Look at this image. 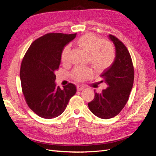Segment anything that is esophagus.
I'll use <instances>...</instances> for the list:
<instances>
[{
	"instance_id": "obj_1",
	"label": "esophagus",
	"mask_w": 156,
	"mask_h": 156,
	"mask_svg": "<svg viewBox=\"0 0 156 156\" xmlns=\"http://www.w3.org/2000/svg\"><path fill=\"white\" fill-rule=\"evenodd\" d=\"M77 90H78V91H81V90H83L84 89V87H82V86L78 85V86L77 87Z\"/></svg>"
}]
</instances>
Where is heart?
<instances>
[{
  "instance_id": "obj_1",
  "label": "heart",
  "mask_w": 156,
  "mask_h": 156,
  "mask_svg": "<svg viewBox=\"0 0 156 156\" xmlns=\"http://www.w3.org/2000/svg\"><path fill=\"white\" fill-rule=\"evenodd\" d=\"M79 48L89 55V62L96 72H101L109 68L115 59L116 51L110 41H104L101 37L92 33L81 36L76 41ZM61 60L64 64L70 61V48L66 46L63 49ZM92 75V70L88 68L76 67L72 73L74 79L84 81Z\"/></svg>"
}]
</instances>
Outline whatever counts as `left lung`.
Here are the masks:
<instances>
[{
    "label": "left lung",
    "mask_w": 156,
    "mask_h": 156,
    "mask_svg": "<svg viewBox=\"0 0 156 156\" xmlns=\"http://www.w3.org/2000/svg\"><path fill=\"white\" fill-rule=\"evenodd\" d=\"M115 46L116 56L112 64L100 75L107 84L101 93L95 92L94 100L88 103L89 109L96 116L108 119L119 115L128 101L134 81V68L131 55L122 42L108 35Z\"/></svg>",
    "instance_id": "1"
}]
</instances>
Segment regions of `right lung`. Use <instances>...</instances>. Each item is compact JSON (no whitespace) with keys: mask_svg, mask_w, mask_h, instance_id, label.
<instances>
[{"mask_svg":"<svg viewBox=\"0 0 156 156\" xmlns=\"http://www.w3.org/2000/svg\"><path fill=\"white\" fill-rule=\"evenodd\" d=\"M76 34H46L33 42L22 60L20 79L25 101L33 112L44 119L62 114L77 92L72 83L61 89L55 83L62 50Z\"/></svg>","mask_w":156,"mask_h":156,"instance_id":"1","label":"right lung"}]
</instances>
